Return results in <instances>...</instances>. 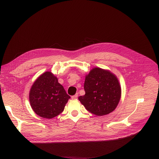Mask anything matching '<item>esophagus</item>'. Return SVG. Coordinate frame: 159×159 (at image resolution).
<instances>
[{
    "label": "esophagus",
    "instance_id": "esophagus-1",
    "mask_svg": "<svg viewBox=\"0 0 159 159\" xmlns=\"http://www.w3.org/2000/svg\"><path fill=\"white\" fill-rule=\"evenodd\" d=\"M77 97H78V93H76L75 95H73V96L71 97V98H72L73 99H76V98H77Z\"/></svg>",
    "mask_w": 159,
    "mask_h": 159
}]
</instances>
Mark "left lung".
<instances>
[{
    "instance_id": "8db88e82",
    "label": "left lung",
    "mask_w": 159,
    "mask_h": 159,
    "mask_svg": "<svg viewBox=\"0 0 159 159\" xmlns=\"http://www.w3.org/2000/svg\"><path fill=\"white\" fill-rule=\"evenodd\" d=\"M85 95L79 100L90 113L98 116L112 112L117 106L121 88L117 78L110 72L95 68L86 77Z\"/></svg>"
}]
</instances>
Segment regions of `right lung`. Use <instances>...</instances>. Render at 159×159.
Here are the masks:
<instances>
[{
	"mask_svg": "<svg viewBox=\"0 0 159 159\" xmlns=\"http://www.w3.org/2000/svg\"><path fill=\"white\" fill-rule=\"evenodd\" d=\"M70 98L57 78L49 71L35 80L30 92L33 110L46 119H52L61 113Z\"/></svg>",
	"mask_w": 159,
	"mask_h": 159,
	"instance_id": "obj_1",
	"label": "right lung"
}]
</instances>
